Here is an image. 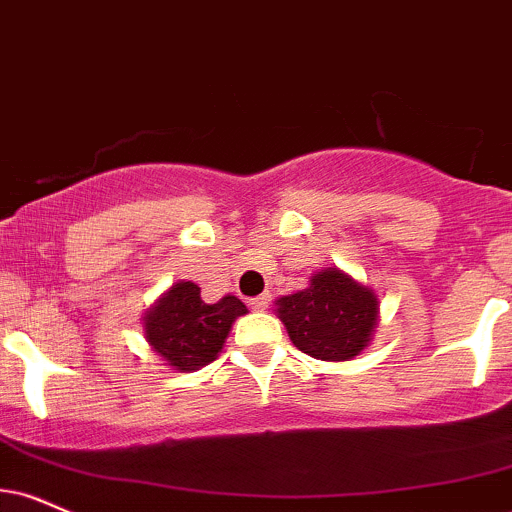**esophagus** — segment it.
<instances>
[{
	"instance_id": "34e87169",
	"label": "esophagus",
	"mask_w": 512,
	"mask_h": 512,
	"mask_svg": "<svg viewBox=\"0 0 512 512\" xmlns=\"http://www.w3.org/2000/svg\"><path fill=\"white\" fill-rule=\"evenodd\" d=\"M269 300H272V295L269 293H262V295H257V298H252L250 300V307L255 312H264L269 307Z\"/></svg>"
}]
</instances>
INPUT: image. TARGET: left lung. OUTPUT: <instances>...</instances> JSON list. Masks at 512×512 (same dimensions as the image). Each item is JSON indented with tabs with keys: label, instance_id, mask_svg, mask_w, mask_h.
I'll list each match as a JSON object with an SVG mask.
<instances>
[{
	"label": "left lung",
	"instance_id": "8db88e82",
	"mask_svg": "<svg viewBox=\"0 0 512 512\" xmlns=\"http://www.w3.org/2000/svg\"><path fill=\"white\" fill-rule=\"evenodd\" d=\"M276 305L293 346L317 360H350L360 353L379 315L377 295L338 269H322L310 288Z\"/></svg>",
	"mask_w": 512,
	"mask_h": 512
}]
</instances>
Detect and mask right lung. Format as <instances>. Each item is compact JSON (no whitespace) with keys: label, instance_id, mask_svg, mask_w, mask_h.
Returning a JSON list of instances; mask_svg holds the SVG:
<instances>
[{"label":"right lung","instance_id":"obj_1","mask_svg":"<svg viewBox=\"0 0 512 512\" xmlns=\"http://www.w3.org/2000/svg\"><path fill=\"white\" fill-rule=\"evenodd\" d=\"M236 295H226L219 303H205L200 288L181 281L164 295L145 317V338L171 367L193 372L217 360L231 324L245 315Z\"/></svg>","mask_w":512,"mask_h":512}]
</instances>
